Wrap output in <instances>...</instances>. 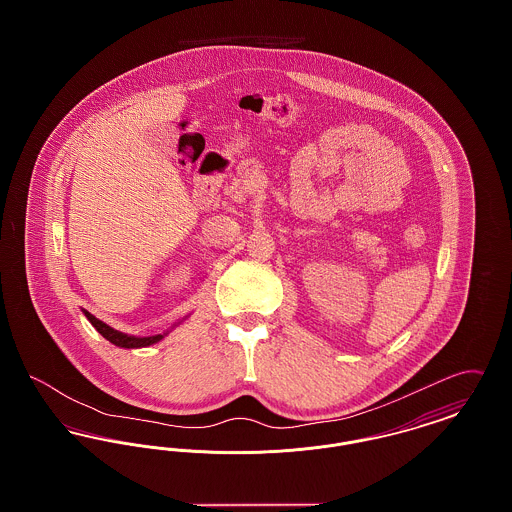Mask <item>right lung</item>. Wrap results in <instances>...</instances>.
<instances>
[{"instance_id":"right-lung-1","label":"right lung","mask_w":512,"mask_h":512,"mask_svg":"<svg viewBox=\"0 0 512 512\" xmlns=\"http://www.w3.org/2000/svg\"><path fill=\"white\" fill-rule=\"evenodd\" d=\"M82 313H84V317L88 318V320L92 322V326L98 330L99 334H101L105 340L111 341V343H113V345H117V347H124V349H140V347H149V345H153V343L163 340V338L171 332L172 328H176V326L180 324V322H176V324L172 326L171 330H167V332H163V334H155V336L140 338V336H130V334H124V332H119V330L111 328L109 324H105L103 320H99V318L94 317V315H92V313H88L86 309H82Z\"/></svg>"}]
</instances>
